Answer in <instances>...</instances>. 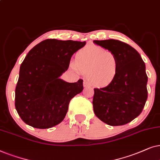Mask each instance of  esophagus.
<instances>
[{
	"label": "esophagus",
	"instance_id": "esophagus-1",
	"mask_svg": "<svg viewBox=\"0 0 160 160\" xmlns=\"http://www.w3.org/2000/svg\"><path fill=\"white\" fill-rule=\"evenodd\" d=\"M83 86L85 87V88H89V87L91 86V85L88 81H84L83 82Z\"/></svg>",
	"mask_w": 160,
	"mask_h": 160
}]
</instances>
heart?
<instances>
[{"mask_svg":"<svg viewBox=\"0 0 160 160\" xmlns=\"http://www.w3.org/2000/svg\"><path fill=\"white\" fill-rule=\"evenodd\" d=\"M71 67L76 71L88 74L91 83L104 86L116 78L119 70V60L113 52L99 46L90 45L77 52Z\"/></svg>","mask_w":160,"mask_h":160,"instance_id":"obj_1","label":"heart"}]
</instances>
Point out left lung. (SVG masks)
<instances>
[{
    "instance_id": "8db88e82",
    "label": "left lung",
    "mask_w": 160,
    "mask_h": 160,
    "mask_svg": "<svg viewBox=\"0 0 160 160\" xmlns=\"http://www.w3.org/2000/svg\"><path fill=\"white\" fill-rule=\"evenodd\" d=\"M93 42L113 52L119 60L116 78L107 86L94 88L93 111L108 125H124L141 113L148 98L146 65L138 51L128 44L115 39Z\"/></svg>"
}]
</instances>
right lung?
Masks as SVG:
<instances>
[{"label": "right lung", "instance_id": "obj_1", "mask_svg": "<svg viewBox=\"0 0 160 160\" xmlns=\"http://www.w3.org/2000/svg\"><path fill=\"white\" fill-rule=\"evenodd\" d=\"M86 42L46 39L37 44L21 63L15 88V108L29 126L48 129L60 123L70 100L83 90L82 79L67 82L59 78L72 55Z\"/></svg>", "mask_w": 160, "mask_h": 160}]
</instances>
